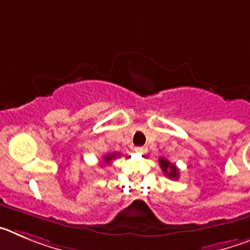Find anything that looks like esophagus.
Instances as JSON below:
<instances>
[{
    "label": "esophagus",
    "mask_w": 250,
    "mask_h": 250,
    "mask_svg": "<svg viewBox=\"0 0 250 250\" xmlns=\"http://www.w3.org/2000/svg\"><path fill=\"white\" fill-rule=\"evenodd\" d=\"M135 151L139 152V154H146L147 147L146 146H138V147H135Z\"/></svg>",
    "instance_id": "obj_1"
}]
</instances>
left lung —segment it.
Masks as SVG:
<instances>
[{"mask_svg":"<svg viewBox=\"0 0 250 250\" xmlns=\"http://www.w3.org/2000/svg\"><path fill=\"white\" fill-rule=\"evenodd\" d=\"M159 164H160V167L163 169V171H164V174L167 176V178L169 179H178L179 178L178 167H176L174 164H171V163H169L167 159H164V158L159 159Z\"/></svg>","mask_w":250,"mask_h":250,"instance_id":"8db88e82","label":"left lung"}]
</instances>
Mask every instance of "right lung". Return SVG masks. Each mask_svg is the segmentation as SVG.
<instances>
[{
    "label": "right lung",
    "mask_w": 250,
    "mask_h": 250,
    "mask_svg": "<svg viewBox=\"0 0 250 250\" xmlns=\"http://www.w3.org/2000/svg\"><path fill=\"white\" fill-rule=\"evenodd\" d=\"M119 155H120V154H118V152H115V154H109V155H105L104 156V161H105L106 164H109L112 159H115L116 156H119Z\"/></svg>",
    "instance_id": "right-lung-1"
}]
</instances>
